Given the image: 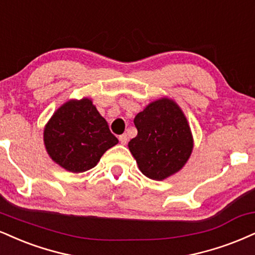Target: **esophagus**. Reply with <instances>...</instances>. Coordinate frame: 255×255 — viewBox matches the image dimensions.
<instances>
[{"label":"esophagus","instance_id":"34e87169","mask_svg":"<svg viewBox=\"0 0 255 255\" xmlns=\"http://www.w3.org/2000/svg\"><path fill=\"white\" fill-rule=\"evenodd\" d=\"M119 140H120V142L122 143V145H126V143H127V141H128L127 134H122V135H120Z\"/></svg>","mask_w":255,"mask_h":255}]
</instances>
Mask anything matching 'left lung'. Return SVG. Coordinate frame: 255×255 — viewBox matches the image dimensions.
Instances as JSON below:
<instances>
[{"label":"left lung","instance_id":"obj_1","mask_svg":"<svg viewBox=\"0 0 255 255\" xmlns=\"http://www.w3.org/2000/svg\"><path fill=\"white\" fill-rule=\"evenodd\" d=\"M137 135L128 143L140 171L162 180L178 172L191 154L194 142L185 116L173 101L162 98L134 119Z\"/></svg>","mask_w":255,"mask_h":255}]
</instances>
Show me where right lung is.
<instances>
[{
  "mask_svg": "<svg viewBox=\"0 0 255 255\" xmlns=\"http://www.w3.org/2000/svg\"><path fill=\"white\" fill-rule=\"evenodd\" d=\"M44 141L50 157L75 173L96 166L103 153L119 142L88 98L61 106L46 126Z\"/></svg>",
  "mask_w": 255,
  "mask_h": 255,
  "instance_id": "obj_1",
  "label": "right lung"
}]
</instances>
